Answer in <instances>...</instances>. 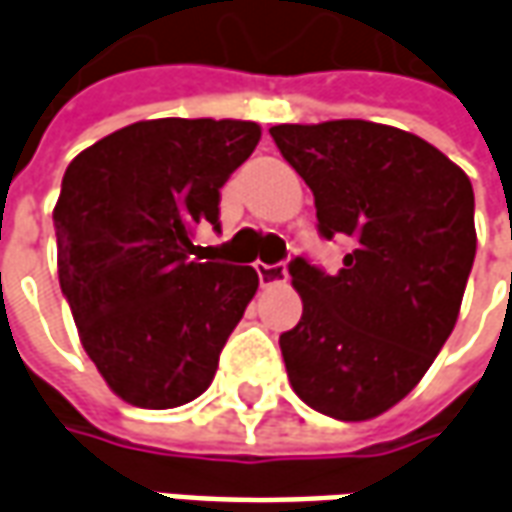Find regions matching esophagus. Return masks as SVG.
Segmentation results:
<instances>
[{
	"instance_id": "34e87169",
	"label": "esophagus",
	"mask_w": 512,
	"mask_h": 512,
	"mask_svg": "<svg viewBox=\"0 0 512 512\" xmlns=\"http://www.w3.org/2000/svg\"><path fill=\"white\" fill-rule=\"evenodd\" d=\"M257 277H260V285L263 288H271V285H279V282H285L288 279V268L277 263V266H268V263H257L255 266Z\"/></svg>"
}]
</instances>
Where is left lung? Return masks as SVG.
Here are the masks:
<instances>
[{"label":"left lung","instance_id":"left-lung-1","mask_svg":"<svg viewBox=\"0 0 512 512\" xmlns=\"http://www.w3.org/2000/svg\"><path fill=\"white\" fill-rule=\"evenodd\" d=\"M315 194L323 238L354 249L329 277L290 263L301 321L279 337L293 392L365 422L422 381L461 312L477 252L472 180L417 134L367 120L271 128Z\"/></svg>","mask_w":512,"mask_h":512}]
</instances>
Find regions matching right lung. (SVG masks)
Listing matches in <instances>:
<instances>
[{
    "mask_svg": "<svg viewBox=\"0 0 512 512\" xmlns=\"http://www.w3.org/2000/svg\"><path fill=\"white\" fill-rule=\"evenodd\" d=\"M260 134L252 120H139L65 169L54 205L60 288L87 356L131 406L200 397L255 299V268L202 263L191 238L202 222L219 227V189Z\"/></svg>",
    "mask_w": 512,
    "mask_h": 512,
    "instance_id": "1",
    "label": "right lung"
}]
</instances>
